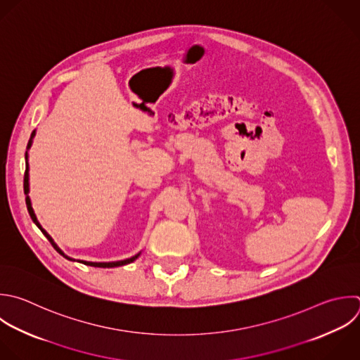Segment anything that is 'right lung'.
<instances>
[{
	"instance_id": "right-lung-1",
	"label": "right lung",
	"mask_w": 360,
	"mask_h": 360,
	"mask_svg": "<svg viewBox=\"0 0 360 360\" xmlns=\"http://www.w3.org/2000/svg\"><path fill=\"white\" fill-rule=\"evenodd\" d=\"M34 136H35V131L32 132V135H31V139H30V142H28V149L31 148V145H32V139H34ZM25 159H27V169H25V176H24V193H25V195H27V198H25V201H27V208H28V212H30V215H31V218H32V221L37 224V226L42 231V233L48 238V240L52 243V246L62 255V256H65L66 259H69V260H75V259H72V257H69L68 255H65V252L55 243V240L52 239V236L42 228V225L39 224V221H38V218H37V215H35V212H34V208H32V204H31V198H30V165H28V152L25 153ZM141 253H138V255H135V256H132V257H129V259H125V260H118V262H86V260H77V262H80V263H83V264H87V266H94V267H118V266H124V264H128V263H132L134 260H136L138 259V256H139Z\"/></svg>"
}]
</instances>
